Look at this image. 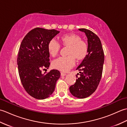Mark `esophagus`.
<instances>
[{"mask_svg": "<svg viewBox=\"0 0 127 127\" xmlns=\"http://www.w3.org/2000/svg\"><path fill=\"white\" fill-rule=\"evenodd\" d=\"M61 76H66V74H65V73H64V72H61Z\"/></svg>", "mask_w": 127, "mask_h": 127, "instance_id": "obj_1", "label": "esophagus"}]
</instances>
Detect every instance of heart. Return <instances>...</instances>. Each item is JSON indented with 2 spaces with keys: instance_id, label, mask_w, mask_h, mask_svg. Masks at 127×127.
Returning a JSON list of instances; mask_svg holds the SVG:
<instances>
[{
  "instance_id": "1",
  "label": "heart",
  "mask_w": 127,
  "mask_h": 127,
  "mask_svg": "<svg viewBox=\"0 0 127 127\" xmlns=\"http://www.w3.org/2000/svg\"><path fill=\"white\" fill-rule=\"evenodd\" d=\"M61 42L64 46L69 47L68 56L60 57L53 61L52 65L53 68L62 71H67L75 64V58L77 60L84 59L88 53V47L86 42L82 40L78 35L75 34H66L61 37ZM61 48L59 43L55 39L48 42L47 49L51 56L55 57Z\"/></svg>"
}]
</instances>
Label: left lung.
Returning a JSON list of instances; mask_svg holds the SVG:
<instances>
[{"instance_id": "1", "label": "left lung", "mask_w": 127, "mask_h": 127, "mask_svg": "<svg viewBox=\"0 0 127 127\" xmlns=\"http://www.w3.org/2000/svg\"><path fill=\"white\" fill-rule=\"evenodd\" d=\"M84 32L87 37L88 55L77 67L80 76L77 75L76 82L69 88L73 96L79 99L87 98L95 91L100 81L104 53L100 40L93 32L85 28L79 29ZM79 74H77V75Z\"/></svg>"}]
</instances>
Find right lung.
<instances>
[{"instance_id": "obj_1", "label": "right lung", "mask_w": 127, "mask_h": 127, "mask_svg": "<svg viewBox=\"0 0 127 127\" xmlns=\"http://www.w3.org/2000/svg\"><path fill=\"white\" fill-rule=\"evenodd\" d=\"M59 31L36 28L27 34L21 42L17 57L18 73L24 88L31 96L45 99L55 91L61 73L51 70L42 74V69L49 68L48 43Z\"/></svg>"}]
</instances>
